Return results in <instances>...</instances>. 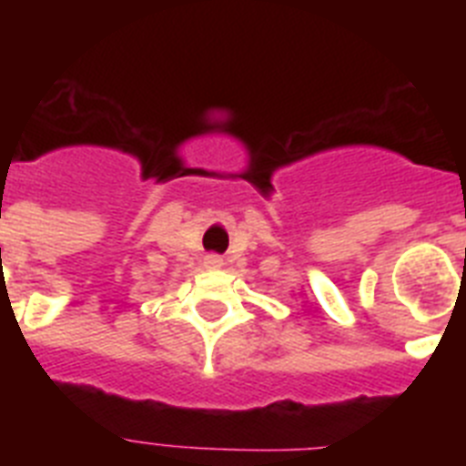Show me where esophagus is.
I'll list each match as a JSON object with an SVG mask.
<instances>
[{"mask_svg": "<svg viewBox=\"0 0 466 466\" xmlns=\"http://www.w3.org/2000/svg\"><path fill=\"white\" fill-rule=\"evenodd\" d=\"M224 266V258L217 257V254H208L205 257V268H221Z\"/></svg>", "mask_w": 466, "mask_h": 466, "instance_id": "34e87169", "label": "esophagus"}]
</instances>
